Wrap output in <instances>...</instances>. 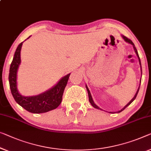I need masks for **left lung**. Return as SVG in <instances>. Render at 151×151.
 <instances>
[{"label":"left lung","instance_id":"8db88e82","mask_svg":"<svg viewBox=\"0 0 151 151\" xmlns=\"http://www.w3.org/2000/svg\"><path fill=\"white\" fill-rule=\"evenodd\" d=\"M121 37H122V39H123V40H124L126 42H127V43H129V44H131L133 46V48H134V51H135V53H136V55H137V57H138V58L139 64H140V71H141V77H142V66H141V62H140V58H139L138 53V51H137V49H136V47H135V45H134V42H132V40H130V39H128L127 37H125V36H123V35H121ZM140 83H141V78H140ZM140 85H139L138 88V89H137V91H136V94H135V96H134V98H132V100H130L129 102L127 103V104H126V105L122 109L120 110V111H117V112H108V111H105V112H109V113H114V112H115V113H119V112H121V111H123V110H124L126 107L128 106H129L130 104H131V103H132V102H133V101L135 100V99H136V96H137V94H138V91H139V89H140ZM85 87H86V89H87V93H88V96H89V102H90V104H91V106H93V108H95V109H98V110H100V111H103V110H102V109H100V107L96 105V104H95V103H94V102H93V98H92L91 94V93H90V91H89V88H88V87H87V84L85 85Z\"/></svg>","mask_w":151,"mask_h":151}]
</instances>
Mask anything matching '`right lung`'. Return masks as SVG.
Returning a JSON list of instances; mask_svg holds the SVG:
<instances>
[{
  "label": "right lung",
  "mask_w": 151,
  "mask_h": 151,
  "mask_svg": "<svg viewBox=\"0 0 151 151\" xmlns=\"http://www.w3.org/2000/svg\"><path fill=\"white\" fill-rule=\"evenodd\" d=\"M30 37H29L28 39ZM24 42H21L17 46L10 66L9 82L11 93L15 102L27 111L32 113L39 114L52 111L55 109L62 102L63 93L68 83L70 73L63 76L54 86L44 91L43 93L32 96L22 95L18 91L17 78V71L21 64L20 52Z\"/></svg>",
  "instance_id": "obj_1"
}]
</instances>
